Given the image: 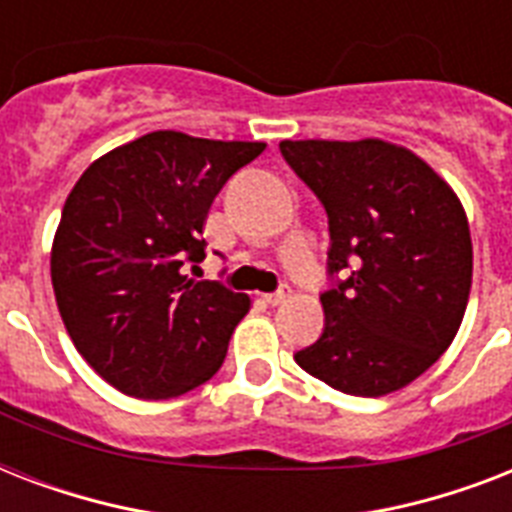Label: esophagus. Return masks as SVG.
Returning a JSON list of instances; mask_svg holds the SVG:
<instances>
[{"label": "esophagus", "instance_id": "1", "mask_svg": "<svg viewBox=\"0 0 512 512\" xmlns=\"http://www.w3.org/2000/svg\"><path fill=\"white\" fill-rule=\"evenodd\" d=\"M289 295H292V287H289V284H281V287L276 289V292H271V295H265V300H268V303H271V305H279V303H284V300H287Z\"/></svg>", "mask_w": 512, "mask_h": 512}]
</instances>
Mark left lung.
Masks as SVG:
<instances>
[{"label": "left lung", "instance_id": "obj_1", "mask_svg": "<svg viewBox=\"0 0 512 512\" xmlns=\"http://www.w3.org/2000/svg\"><path fill=\"white\" fill-rule=\"evenodd\" d=\"M329 220L324 329L295 361L348 396H385L452 345L468 308L473 244L460 199L382 140H281Z\"/></svg>", "mask_w": 512, "mask_h": 512}]
</instances>
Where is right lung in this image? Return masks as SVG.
<instances>
[{"instance_id": "right-lung-1", "label": "right lung", "mask_w": 512, "mask_h": 512, "mask_svg": "<svg viewBox=\"0 0 512 512\" xmlns=\"http://www.w3.org/2000/svg\"><path fill=\"white\" fill-rule=\"evenodd\" d=\"M265 143L159 130L92 162L68 193L52 289L76 350L116 390L175 398L223 366L249 297L188 279L223 185Z\"/></svg>"}]
</instances>
